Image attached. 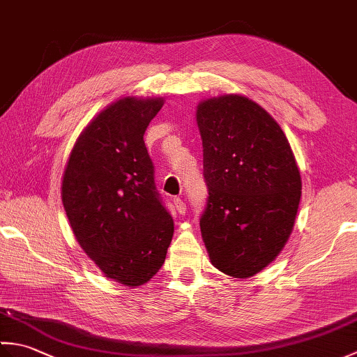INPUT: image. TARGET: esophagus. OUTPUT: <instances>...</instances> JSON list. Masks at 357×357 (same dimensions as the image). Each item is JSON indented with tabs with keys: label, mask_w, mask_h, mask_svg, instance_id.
<instances>
[{
	"label": "esophagus",
	"mask_w": 357,
	"mask_h": 357,
	"mask_svg": "<svg viewBox=\"0 0 357 357\" xmlns=\"http://www.w3.org/2000/svg\"><path fill=\"white\" fill-rule=\"evenodd\" d=\"M173 204H174V208H176V211L179 215H184L185 211H187V206H185V202L181 199V198H174V201H173Z\"/></svg>",
	"instance_id": "34e87169"
}]
</instances>
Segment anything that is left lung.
<instances>
[{
	"mask_svg": "<svg viewBox=\"0 0 357 357\" xmlns=\"http://www.w3.org/2000/svg\"><path fill=\"white\" fill-rule=\"evenodd\" d=\"M204 178L208 187L201 233L210 262L245 279L284 248L298 213L302 181L282 128L244 95L198 104Z\"/></svg>",
	"mask_w": 357,
	"mask_h": 357,
	"instance_id": "left-lung-1",
	"label": "left lung"
}]
</instances>
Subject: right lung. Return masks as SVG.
Instances as JSON below:
<instances>
[{
	"mask_svg": "<svg viewBox=\"0 0 357 357\" xmlns=\"http://www.w3.org/2000/svg\"><path fill=\"white\" fill-rule=\"evenodd\" d=\"M162 105V98L138 96L107 105L78 136L63 174V206L78 244L105 278L126 287L156 275L173 238L144 144Z\"/></svg>",
	"mask_w": 357,
	"mask_h": 357,
	"instance_id": "obj_1",
	"label": "right lung"
}]
</instances>
